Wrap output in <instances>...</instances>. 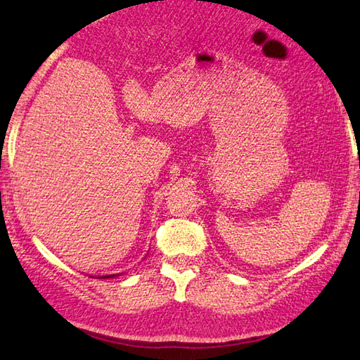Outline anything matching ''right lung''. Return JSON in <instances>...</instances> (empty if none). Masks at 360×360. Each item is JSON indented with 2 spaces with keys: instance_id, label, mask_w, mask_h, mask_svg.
Wrapping results in <instances>:
<instances>
[{
  "instance_id": "1",
  "label": "right lung",
  "mask_w": 360,
  "mask_h": 360,
  "mask_svg": "<svg viewBox=\"0 0 360 360\" xmlns=\"http://www.w3.org/2000/svg\"><path fill=\"white\" fill-rule=\"evenodd\" d=\"M114 276H119V275H106V276H100V279H106V278H114Z\"/></svg>"
}]
</instances>
